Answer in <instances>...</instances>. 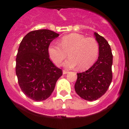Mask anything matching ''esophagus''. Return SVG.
Listing matches in <instances>:
<instances>
[{
    "mask_svg": "<svg viewBox=\"0 0 129 129\" xmlns=\"http://www.w3.org/2000/svg\"><path fill=\"white\" fill-rule=\"evenodd\" d=\"M68 72L67 71V70H63V71H62V74H67Z\"/></svg>",
    "mask_w": 129,
    "mask_h": 129,
    "instance_id": "1",
    "label": "esophagus"
}]
</instances>
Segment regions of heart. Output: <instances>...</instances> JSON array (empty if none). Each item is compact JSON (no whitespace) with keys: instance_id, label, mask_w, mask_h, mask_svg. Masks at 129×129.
Instances as JSON below:
<instances>
[{"instance_id":"heart-1","label":"heart","mask_w":129,"mask_h":129,"mask_svg":"<svg viewBox=\"0 0 129 129\" xmlns=\"http://www.w3.org/2000/svg\"><path fill=\"white\" fill-rule=\"evenodd\" d=\"M99 50V44L94 38L71 34L63 36L59 40V44H51L48 52L55 65H60L68 53L70 58L64 63V67L70 68L77 65L79 70H85L96 61Z\"/></svg>"}]
</instances>
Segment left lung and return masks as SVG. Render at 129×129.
Wrapping results in <instances>:
<instances>
[{
	"mask_svg": "<svg viewBox=\"0 0 129 129\" xmlns=\"http://www.w3.org/2000/svg\"><path fill=\"white\" fill-rule=\"evenodd\" d=\"M100 47L98 61L88 70L77 73L75 90L86 101H95L104 95L112 80L113 55L109 43L98 33H94Z\"/></svg>",
	"mask_w": 129,
	"mask_h": 129,
	"instance_id": "obj_1",
	"label": "left lung"
}]
</instances>
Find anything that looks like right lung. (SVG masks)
Instances as JSON below:
<instances>
[{
    "label": "right lung",
    "mask_w": 129,
    "mask_h": 129,
    "mask_svg": "<svg viewBox=\"0 0 129 129\" xmlns=\"http://www.w3.org/2000/svg\"><path fill=\"white\" fill-rule=\"evenodd\" d=\"M59 34L49 29L31 31L20 43L16 57V75L20 89L31 100L42 101L50 96L62 70L50 57L49 45Z\"/></svg>",
    "instance_id": "add662e5"
}]
</instances>
